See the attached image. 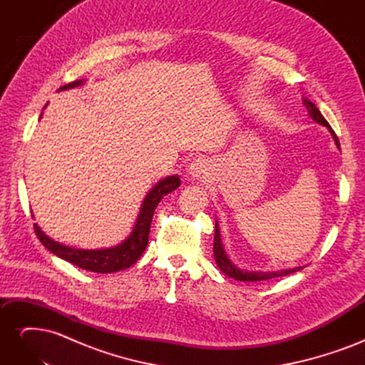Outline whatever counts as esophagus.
Instances as JSON below:
<instances>
[{"mask_svg":"<svg viewBox=\"0 0 365 365\" xmlns=\"http://www.w3.org/2000/svg\"><path fill=\"white\" fill-rule=\"evenodd\" d=\"M187 173L193 180H204L210 175V164L205 160H196L189 165Z\"/></svg>","mask_w":365,"mask_h":365,"instance_id":"obj_1","label":"esophagus"}]
</instances>
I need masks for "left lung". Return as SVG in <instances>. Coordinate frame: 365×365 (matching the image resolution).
<instances>
[{
  "label": "left lung",
  "mask_w": 365,
  "mask_h": 365,
  "mask_svg": "<svg viewBox=\"0 0 365 365\" xmlns=\"http://www.w3.org/2000/svg\"><path fill=\"white\" fill-rule=\"evenodd\" d=\"M303 103L307 109V114L311 115V118L314 121H317L318 125H322L324 128L329 129L330 134H332L335 145L339 149V141L338 137L335 135V132L330 128V125L326 121V118L319 113V109L315 106V103H312L309 98L303 97ZM341 150V149H339ZM213 252H215V260L216 264L219 267V269L222 271L224 274H227L228 277L239 280V282H260V280H268V279H274V277H282V275H289L298 269H303V267H297V268H289V269H282V271H247L239 268L237 264L228 257L227 251L224 250L222 240H220V231H219V225L216 220V227H215V244H213Z\"/></svg>",
  "instance_id": "left-lung-1"
}]
</instances>
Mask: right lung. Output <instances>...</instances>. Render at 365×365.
<instances>
[{"label": "right lung", "mask_w": 365, "mask_h": 365, "mask_svg": "<svg viewBox=\"0 0 365 365\" xmlns=\"http://www.w3.org/2000/svg\"><path fill=\"white\" fill-rule=\"evenodd\" d=\"M83 83H85V81H76L68 85H63L62 88H59V91L71 90V88L81 86ZM41 117H42V114H41ZM180 185H181V180L178 175L165 176V178L160 180L155 185H153L152 189L148 192L145 201H143V204H141V208H140L137 220H135V225H134V228H132L130 235L123 242H120L118 245L111 247V248H101V250L73 248V247L63 245V244H61V242H56L51 237H48L38 227V224H35V231H36L39 240L42 242V245L46 247L50 252L56 254L58 257L67 260L82 269L101 272V274H109V272H117L121 269H126L141 257V254L145 252V250L148 247L152 216H153V212H155L157 205L160 204V201L165 195L173 192L175 189H178Z\"/></svg>", "instance_id": "1"}]
</instances>
